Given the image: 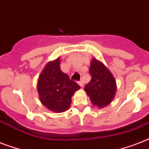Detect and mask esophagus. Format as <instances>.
<instances>
[{
	"mask_svg": "<svg viewBox=\"0 0 149 149\" xmlns=\"http://www.w3.org/2000/svg\"><path fill=\"white\" fill-rule=\"evenodd\" d=\"M78 84H79V85L81 86V87H83V86H84V82H83V80H80V81L78 82Z\"/></svg>",
	"mask_w": 149,
	"mask_h": 149,
	"instance_id": "obj_1",
	"label": "esophagus"
}]
</instances>
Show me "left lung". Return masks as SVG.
I'll use <instances>...</instances> for the list:
<instances>
[{"mask_svg": "<svg viewBox=\"0 0 149 149\" xmlns=\"http://www.w3.org/2000/svg\"><path fill=\"white\" fill-rule=\"evenodd\" d=\"M89 72L91 80L84 87L93 105L104 107L108 105L115 95V79L105 65L96 58L91 62Z\"/></svg>", "mask_w": 149, "mask_h": 149, "instance_id": "1", "label": "left lung"}]
</instances>
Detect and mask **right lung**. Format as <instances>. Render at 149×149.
Returning a JSON list of instances; mask_svg holds the SVG:
<instances>
[{"mask_svg":"<svg viewBox=\"0 0 149 149\" xmlns=\"http://www.w3.org/2000/svg\"><path fill=\"white\" fill-rule=\"evenodd\" d=\"M59 58L49 62L38 78V92L42 104L55 112L66 111L72 96L80 86L60 70Z\"/></svg>","mask_w":149,"mask_h":149,"instance_id":"1","label":"right lung"}]
</instances>
